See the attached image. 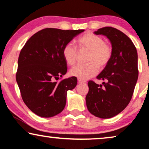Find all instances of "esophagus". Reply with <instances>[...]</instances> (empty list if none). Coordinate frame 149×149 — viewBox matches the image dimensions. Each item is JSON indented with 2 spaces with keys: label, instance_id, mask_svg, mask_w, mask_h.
I'll return each instance as SVG.
<instances>
[{
  "label": "esophagus",
  "instance_id": "esophagus-1",
  "mask_svg": "<svg viewBox=\"0 0 149 149\" xmlns=\"http://www.w3.org/2000/svg\"><path fill=\"white\" fill-rule=\"evenodd\" d=\"M77 81H78V83H79V84L85 83V82H86V81H84V80H83V79H77Z\"/></svg>",
  "mask_w": 149,
  "mask_h": 149
}]
</instances>
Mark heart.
<instances>
[{
  "mask_svg": "<svg viewBox=\"0 0 149 149\" xmlns=\"http://www.w3.org/2000/svg\"><path fill=\"white\" fill-rule=\"evenodd\" d=\"M77 45L81 50L88 52L86 64H77L70 70V75L78 79H88L98 73L99 68L103 70L111 60L112 56V47L104 41L100 36L92 33H87L77 41ZM63 57L68 65H74L77 56V49L72 43L64 46L62 51Z\"/></svg>",
  "mask_w": 149,
  "mask_h": 149,
  "instance_id": "heart-1",
  "label": "heart"
}]
</instances>
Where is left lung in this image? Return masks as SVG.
<instances>
[{"label":"left lung","mask_w":149,"mask_h":149,"mask_svg":"<svg viewBox=\"0 0 149 149\" xmlns=\"http://www.w3.org/2000/svg\"><path fill=\"white\" fill-rule=\"evenodd\" d=\"M94 33L109 39L112 56L97 76V79L105 81L103 86L88 81L86 105L95 116L110 118L120 113L131 100L139 76L138 55L131 39L117 29L106 26Z\"/></svg>","instance_id":"left-lung-1"}]
</instances>
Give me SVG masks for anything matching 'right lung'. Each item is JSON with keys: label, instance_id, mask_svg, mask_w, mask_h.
<instances>
[{"label": "right lung", "instance_id": "1", "mask_svg": "<svg viewBox=\"0 0 149 149\" xmlns=\"http://www.w3.org/2000/svg\"><path fill=\"white\" fill-rule=\"evenodd\" d=\"M84 31L46 28L31 37L22 48L16 79L24 103L35 114L52 117L65 108L67 92L76 86L77 78L57 81L68 70L62 51Z\"/></svg>", "mask_w": 149, "mask_h": 149}]
</instances>
